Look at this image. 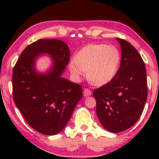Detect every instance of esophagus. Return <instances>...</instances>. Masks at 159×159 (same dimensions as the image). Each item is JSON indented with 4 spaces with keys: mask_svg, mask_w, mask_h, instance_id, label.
Here are the masks:
<instances>
[{
    "mask_svg": "<svg viewBox=\"0 0 159 159\" xmlns=\"http://www.w3.org/2000/svg\"><path fill=\"white\" fill-rule=\"evenodd\" d=\"M83 94H84V96H90V95H92V91H91L90 89L88 88H86L84 89V91H83Z\"/></svg>",
    "mask_w": 159,
    "mask_h": 159,
    "instance_id": "34e87169",
    "label": "esophagus"
}]
</instances>
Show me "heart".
<instances>
[{
	"label": "heart",
	"mask_w": 159,
	"mask_h": 159,
	"mask_svg": "<svg viewBox=\"0 0 159 159\" xmlns=\"http://www.w3.org/2000/svg\"><path fill=\"white\" fill-rule=\"evenodd\" d=\"M121 61L119 50L114 45L92 43L82 48L75 58L69 61V68L75 79L80 80L86 75L96 85L111 81L116 75Z\"/></svg>",
	"instance_id": "obj_1"
}]
</instances>
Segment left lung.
Here are the masks:
<instances>
[{
    "label": "left lung",
    "mask_w": 159,
    "mask_h": 159,
    "mask_svg": "<svg viewBox=\"0 0 159 159\" xmlns=\"http://www.w3.org/2000/svg\"><path fill=\"white\" fill-rule=\"evenodd\" d=\"M120 67L111 81L93 91L96 114L108 132L118 133L132 127L140 118L147 100L145 63L135 48L124 39Z\"/></svg>",
    "instance_id": "obj_1"
}]
</instances>
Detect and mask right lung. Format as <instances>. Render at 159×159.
Segmentation results:
<instances>
[{"label": "right lung", "mask_w": 159, "mask_h": 159, "mask_svg": "<svg viewBox=\"0 0 159 159\" xmlns=\"http://www.w3.org/2000/svg\"><path fill=\"white\" fill-rule=\"evenodd\" d=\"M48 53L54 61L52 70L36 72V58ZM70 59L66 43L59 40H38L24 50L13 69V98L32 128L46 135L60 132L82 97V87L61 77Z\"/></svg>", "instance_id": "1"}]
</instances>
